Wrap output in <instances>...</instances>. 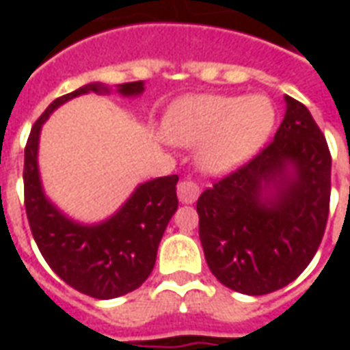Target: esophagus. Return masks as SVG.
Instances as JSON below:
<instances>
[{
  "label": "esophagus",
  "mask_w": 350,
  "mask_h": 350,
  "mask_svg": "<svg viewBox=\"0 0 350 350\" xmlns=\"http://www.w3.org/2000/svg\"><path fill=\"white\" fill-rule=\"evenodd\" d=\"M198 195H200V189H198V185L195 182L182 180V182L178 183V198L183 204H193L198 198Z\"/></svg>",
  "instance_id": "1"
}]
</instances>
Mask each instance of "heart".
<instances>
[{"mask_svg":"<svg viewBox=\"0 0 350 350\" xmlns=\"http://www.w3.org/2000/svg\"><path fill=\"white\" fill-rule=\"evenodd\" d=\"M275 108L264 95L185 97L170 108L167 137L198 146V163L208 172H228L251 159L266 142Z\"/></svg>","mask_w":350,"mask_h":350,"instance_id":"b5f03b06","label":"heart"}]
</instances>
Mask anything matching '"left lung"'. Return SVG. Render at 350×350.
I'll return each mask as SVG.
<instances>
[{
    "instance_id": "obj_1",
    "label": "left lung",
    "mask_w": 350,
    "mask_h": 350,
    "mask_svg": "<svg viewBox=\"0 0 350 350\" xmlns=\"http://www.w3.org/2000/svg\"><path fill=\"white\" fill-rule=\"evenodd\" d=\"M285 100L286 114L270 144L197 200L210 270L225 286L250 296L279 291L308 268L330 212L326 138L300 100Z\"/></svg>"
}]
</instances>
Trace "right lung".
Here are the masks:
<instances>
[{
    "instance_id": "right-lung-1",
    "label": "right lung",
    "mask_w": 350,
    "mask_h": 350,
    "mask_svg": "<svg viewBox=\"0 0 350 350\" xmlns=\"http://www.w3.org/2000/svg\"><path fill=\"white\" fill-rule=\"evenodd\" d=\"M142 90L140 80L120 86L123 95H138ZM88 92H108V88L95 82L62 95L33 123L24 152V206L35 243L56 275L79 293L110 300L138 288L152 273L161 238L178 210V176L142 183L122 210L100 225L84 227L57 212L39 180V133L54 108Z\"/></svg>"
}]
</instances>
